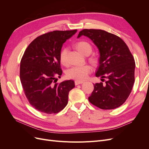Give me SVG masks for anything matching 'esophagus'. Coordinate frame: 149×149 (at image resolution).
<instances>
[{
    "label": "esophagus",
    "mask_w": 149,
    "mask_h": 149,
    "mask_svg": "<svg viewBox=\"0 0 149 149\" xmlns=\"http://www.w3.org/2000/svg\"><path fill=\"white\" fill-rule=\"evenodd\" d=\"M83 83V81H74V84L75 85H78V84H82Z\"/></svg>",
    "instance_id": "34e87169"
}]
</instances>
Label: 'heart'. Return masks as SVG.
<instances>
[{
	"label": "heart",
	"mask_w": 149,
	"mask_h": 149,
	"mask_svg": "<svg viewBox=\"0 0 149 149\" xmlns=\"http://www.w3.org/2000/svg\"><path fill=\"white\" fill-rule=\"evenodd\" d=\"M76 47L78 50L84 55L90 54L92 52V46L87 42H79L76 44ZM68 53V49L67 48H63L60 53V61L61 63L64 66H66L68 63L67 58ZM93 61H94V60ZM92 67L89 65L74 66L66 71V75L67 78L69 79L83 81L88 78L89 74L92 72Z\"/></svg>",
	"instance_id": "obj_1"
}]
</instances>
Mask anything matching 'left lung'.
<instances>
[{
  "instance_id": "obj_1",
  "label": "left lung",
  "mask_w": 149,
  "mask_h": 149,
  "mask_svg": "<svg viewBox=\"0 0 149 149\" xmlns=\"http://www.w3.org/2000/svg\"><path fill=\"white\" fill-rule=\"evenodd\" d=\"M86 36L97 47L100 65L96 76L106 79L94 84L88 97L94 106L102 109H113L123 105L132 89L135 81V60L124 40L100 29H83L78 38Z\"/></svg>"
}]
</instances>
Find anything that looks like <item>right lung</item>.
Returning a JSON list of instances; mask_svg holds the SVG:
<instances>
[{
    "mask_svg": "<svg viewBox=\"0 0 149 149\" xmlns=\"http://www.w3.org/2000/svg\"><path fill=\"white\" fill-rule=\"evenodd\" d=\"M77 30H55L38 36L26 48L20 61V78L31 106L38 111L56 114L68 104L73 80L57 83L62 70L60 53L67 39Z\"/></svg>",
    "mask_w": 149,
    "mask_h": 149,
    "instance_id": "1",
    "label": "right lung"
}]
</instances>
